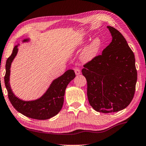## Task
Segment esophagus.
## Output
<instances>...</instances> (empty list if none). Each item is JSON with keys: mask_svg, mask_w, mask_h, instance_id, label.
Instances as JSON below:
<instances>
[{"mask_svg": "<svg viewBox=\"0 0 146 146\" xmlns=\"http://www.w3.org/2000/svg\"><path fill=\"white\" fill-rule=\"evenodd\" d=\"M75 73L76 75H79V74H81V70L79 68H75Z\"/></svg>", "mask_w": 146, "mask_h": 146, "instance_id": "34e87169", "label": "esophagus"}]
</instances>
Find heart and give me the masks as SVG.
Returning a JSON list of instances; mask_svg holds the SVG:
<instances>
[{"mask_svg":"<svg viewBox=\"0 0 146 146\" xmlns=\"http://www.w3.org/2000/svg\"><path fill=\"white\" fill-rule=\"evenodd\" d=\"M83 43V41H81L79 46L82 45ZM102 46V40L100 37H95L93 38L82 49L79 55V58L84 63L91 62L98 55Z\"/></svg>","mask_w":146,"mask_h":146,"instance_id":"obj_1","label":"heart"}]
</instances>
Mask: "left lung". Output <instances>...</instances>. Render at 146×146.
I'll use <instances>...</instances> for the list:
<instances>
[{"label":"left lung","instance_id":"1","mask_svg":"<svg viewBox=\"0 0 146 146\" xmlns=\"http://www.w3.org/2000/svg\"><path fill=\"white\" fill-rule=\"evenodd\" d=\"M107 27L112 35L111 42L82 70L90 106L102 113L125 109L133 98L137 80L133 51L117 30Z\"/></svg>","mask_w":146,"mask_h":146}]
</instances>
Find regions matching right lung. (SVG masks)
<instances>
[{"label":"right lung","mask_w":146,"mask_h":146,"mask_svg":"<svg viewBox=\"0 0 146 146\" xmlns=\"http://www.w3.org/2000/svg\"><path fill=\"white\" fill-rule=\"evenodd\" d=\"M30 41V39H23L22 42ZM15 46L13 53L8 58L5 64V86L7 90L8 97L16 111L24 116L32 119L44 120L53 117L62 109L64 101L65 89L68 83L76 77L74 71L68 70L51 82L44 95L34 100L25 101L16 97L10 86V68L13 60L18 53V46Z\"/></svg>","instance_id":"add662e5"}]
</instances>
